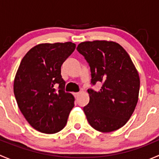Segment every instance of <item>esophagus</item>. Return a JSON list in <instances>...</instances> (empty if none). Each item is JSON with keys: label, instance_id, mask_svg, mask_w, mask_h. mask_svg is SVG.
<instances>
[{"label": "esophagus", "instance_id": "esophagus-1", "mask_svg": "<svg viewBox=\"0 0 159 159\" xmlns=\"http://www.w3.org/2000/svg\"><path fill=\"white\" fill-rule=\"evenodd\" d=\"M73 95L75 96V98H78V96L79 95V93H78V92H75V93H73Z\"/></svg>", "mask_w": 159, "mask_h": 159}]
</instances>
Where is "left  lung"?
<instances>
[{
	"label": "left lung",
	"instance_id": "1",
	"mask_svg": "<svg viewBox=\"0 0 159 159\" xmlns=\"http://www.w3.org/2000/svg\"><path fill=\"white\" fill-rule=\"evenodd\" d=\"M91 69L92 85L102 84L98 91L88 90L89 103L83 108L90 125L111 132L126 124L139 100V73L126 51L114 41H84L77 48Z\"/></svg>",
	"mask_w": 159,
	"mask_h": 159
}]
</instances>
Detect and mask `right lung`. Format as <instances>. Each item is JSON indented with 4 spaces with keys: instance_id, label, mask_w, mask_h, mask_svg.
<instances>
[{
    "instance_id": "1",
    "label": "right lung",
    "mask_w": 159,
    "mask_h": 159,
    "mask_svg": "<svg viewBox=\"0 0 159 159\" xmlns=\"http://www.w3.org/2000/svg\"><path fill=\"white\" fill-rule=\"evenodd\" d=\"M75 47L72 42L38 44L19 65L14 82L16 101L28 123L40 132L63 129L75 106L74 96L65 91L61 68Z\"/></svg>"
}]
</instances>
